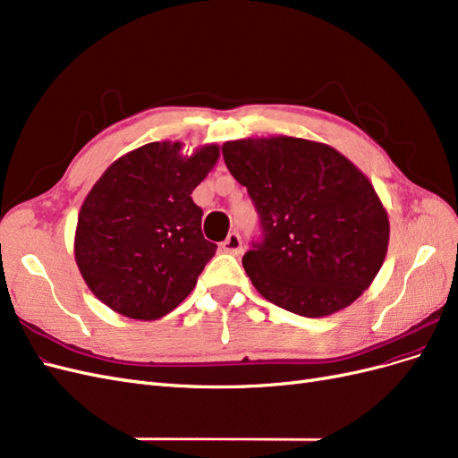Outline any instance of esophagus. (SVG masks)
Segmentation results:
<instances>
[{
  "mask_svg": "<svg viewBox=\"0 0 458 458\" xmlns=\"http://www.w3.org/2000/svg\"><path fill=\"white\" fill-rule=\"evenodd\" d=\"M221 250L225 254H233L237 256L242 250V241H241V234L239 233H229V237L221 242Z\"/></svg>",
  "mask_w": 458,
  "mask_h": 458,
  "instance_id": "esophagus-1",
  "label": "esophagus"
}]
</instances>
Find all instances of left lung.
<instances>
[{"label": "left lung", "mask_w": 458, "mask_h": 458, "mask_svg": "<svg viewBox=\"0 0 458 458\" xmlns=\"http://www.w3.org/2000/svg\"><path fill=\"white\" fill-rule=\"evenodd\" d=\"M221 152L258 212L259 237L242 258L258 293L301 317L361 296L390 239L369 179L338 150L298 137L229 141Z\"/></svg>", "instance_id": "8db88e82"}]
</instances>
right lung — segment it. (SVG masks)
Returning <instances> with one entry per match:
<instances>
[{"label":"right lung","instance_id":"obj_1","mask_svg":"<svg viewBox=\"0 0 458 458\" xmlns=\"http://www.w3.org/2000/svg\"><path fill=\"white\" fill-rule=\"evenodd\" d=\"M148 143L118 158L81 206L74 252L81 276L105 306L131 318L164 317L195 288L217 244L202 234L191 192L217 162L206 145Z\"/></svg>","mask_w":458,"mask_h":458}]
</instances>
